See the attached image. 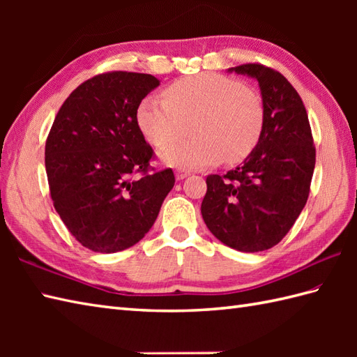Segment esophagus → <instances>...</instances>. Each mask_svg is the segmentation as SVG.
Instances as JSON below:
<instances>
[{
	"label": "esophagus",
	"instance_id": "1",
	"mask_svg": "<svg viewBox=\"0 0 357 357\" xmlns=\"http://www.w3.org/2000/svg\"><path fill=\"white\" fill-rule=\"evenodd\" d=\"M188 174H190V170H185V169H178L176 170V178L178 179H184V178H187Z\"/></svg>",
	"mask_w": 357,
	"mask_h": 357
}]
</instances>
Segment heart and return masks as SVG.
Returning a JSON list of instances; mask_svg holds the SVG:
<instances>
[{"label":"heart","mask_w":357,"mask_h":357,"mask_svg":"<svg viewBox=\"0 0 357 357\" xmlns=\"http://www.w3.org/2000/svg\"><path fill=\"white\" fill-rule=\"evenodd\" d=\"M150 144L165 147L190 124V139L173 144L161 158L174 167L213 165L224 158L236 164L256 149L264 130V104L253 89L218 73H201L173 82L164 100L147 96L136 113Z\"/></svg>","instance_id":"heart-1"}]
</instances>
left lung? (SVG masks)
Here are the masks:
<instances>
[{
	"label": "left lung",
	"instance_id": "left-lung-1",
	"mask_svg": "<svg viewBox=\"0 0 357 357\" xmlns=\"http://www.w3.org/2000/svg\"><path fill=\"white\" fill-rule=\"evenodd\" d=\"M230 70L259 82L264 130L244 164L225 174H208L201 213L225 245L264 252L284 239L305 207L316 149L305 105L282 73L259 63Z\"/></svg>",
	"mask_w": 357,
	"mask_h": 357
}]
</instances>
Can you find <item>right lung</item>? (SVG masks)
<instances>
[{
	"label": "right lung",
	"instance_id": "add662e5",
	"mask_svg": "<svg viewBox=\"0 0 357 357\" xmlns=\"http://www.w3.org/2000/svg\"><path fill=\"white\" fill-rule=\"evenodd\" d=\"M159 86L147 73L107 72L78 86L45 141L53 207L81 245L115 253L139 242L174 185L172 169L150 165L155 151L136 113Z\"/></svg>",
	"mask_w": 357,
	"mask_h": 357
}]
</instances>
